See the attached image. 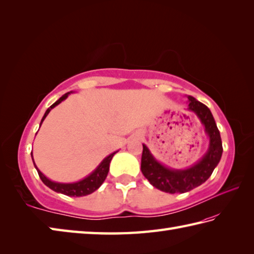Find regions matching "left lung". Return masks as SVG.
Returning <instances> with one entry per match:
<instances>
[{
	"instance_id": "obj_1",
	"label": "left lung",
	"mask_w": 254,
	"mask_h": 254,
	"mask_svg": "<svg viewBox=\"0 0 254 254\" xmlns=\"http://www.w3.org/2000/svg\"><path fill=\"white\" fill-rule=\"evenodd\" d=\"M189 110L193 111L201 120L205 132L209 137L206 154L190 168L177 170L161 165L143 144L141 170L150 185L167 193H185L193 190L206 181L219 163L223 154V144L214 117L208 108L194 97L188 96Z\"/></svg>"
}]
</instances>
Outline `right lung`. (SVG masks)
I'll return each instance as SVG.
<instances>
[{"mask_svg":"<svg viewBox=\"0 0 254 254\" xmlns=\"http://www.w3.org/2000/svg\"><path fill=\"white\" fill-rule=\"evenodd\" d=\"M68 95H69V93L64 94L60 99L57 100L52 106H50V108H48L44 118H42V120L40 122V126L42 124V122H44L46 117L48 116V113L51 111V109H53V108L58 106L64 99H66ZM116 153H118V150L115 153L110 154L109 156H107V157L101 161L100 165L97 167V168L93 172H91L89 176L84 178L83 180L74 182V183H60V182H55V181H51L50 179H48V178L44 174H42L39 169L37 168V166L34 161V157H32V152H31V157H32V161H34L35 168L37 169L38 175H39L41 181L44 182L47 187H49L51 190L56 191L58 193H62V194H64V195H67V196H85V195H88V194L96 191L97 189H98L102 185V183H104L105 179L107 178L108 172H109L110 161Z\"/></svg>","mask_w":254,"mask_h":254,"instance_id":"add662e5","label":"right lung"}]
</instances>
